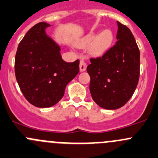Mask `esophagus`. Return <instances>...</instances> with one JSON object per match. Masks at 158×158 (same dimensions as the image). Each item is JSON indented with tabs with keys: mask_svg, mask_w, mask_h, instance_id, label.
Masks as SVG:
<instances>
[{
	"mask_svg": "<svg viewBox=\"0 0 158 158\" xmlns=\"http://www.w3.org/2000/svg\"><path fill=\"white\" fill-rule=\"evenodd\" d=\"M86 63L85 62V61L82 60V59H81L80 60V62H79V70H80V72H84L85 69H86Z\"/></svg>",
	"mask_w": 158,
	"mask_h": 158,
	"instance_id": "34e87169",
	"label": "esophagus"
}]
</instances>
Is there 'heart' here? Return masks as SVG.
Here are the masks:
<instances>
[{"label": "heart", "mask_w": 158, "mask_h": 158, "mask_svg": "<svg viewBox=\"0 0 158 158\" xmlns=\"http://www.w3.org/2000/svg\"><path fill=\"white\" fill-rule=\"evenodd\" d=\"M113 42V34L110 29H106L97 35L96 31H91L85 35L79 42V46L90 45V52L95 55L101 54L110 47Z\"/></svg>", "instance_id": "heart-1"}]
</instances>
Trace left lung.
<instances>
[{
  "label": "left lung",
  "mask_w": 158,
  "mask_h": 158,
  "mask_svg": "<svg viewBox=\"0 0 158 158\" xmlns=\"http://www.w3.org/2000/svg\"><path fill=\"white\" fill-rule=\"evenodd\" d=\"M116 44L101 57L90 59L87 66L89 90L98 106L116 110L124 106L134 94L140 76V50L134 35L117 21Z\"/></svg>",
  "instance_id": "1"
}]
</instances>
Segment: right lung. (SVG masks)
Masks as SVG:
<instances>
[{"instance_id":"add662e5","label":"right lung","mask_w":158,"mask_h":158,"mask_svg":"<svg viewBox=\"0 0 158 158\" xmlns=\"http://www.w3.org/2000/svg\"><path fill=\"white\" fill-rule=\"evenodd\" d=\"M40 22L26 33L15 56L17 82L25 99L33 106L46 108L56 105L64 96L67 84L79 72V60L66 62L61 48Z\"/></svg>"}]
</instances>
